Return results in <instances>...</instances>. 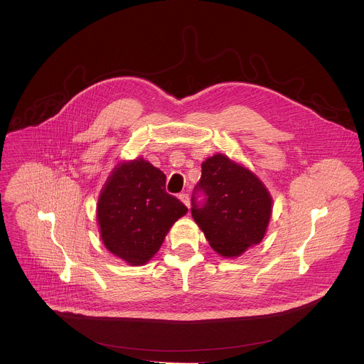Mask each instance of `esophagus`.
Returning a JSON list of instances; mask_svg holds the SVG:
<instances>
[{
    "label": "esophagus",
    "instance_id": "1",
    "mask_svg": "<svg viewBox=\"0 0 364 364\" xmlns=\"http://www.w3.org/2000/svg\"><path fill=\"white\" fill-rule=\"evenodd\" d=\"M179 199H181V202H182L186 208H191V198H189L188 193H181V195H179Z\"/></svg>",
    "mask_w": 364,
    "mask_h": 364
}]
</instances>
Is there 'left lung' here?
<instances>
[{
  "mask_svg": "<svg viewBox=\"0 0 364 364\" xmlns=\"http://www.w3.org/2000/svg\"><path fill=\"white\" fill-rule=\"evenodd\" d=\"M196 191L208 198L200 208L192 198V217L218 255L241 257L263 240L273 199L251 169L223 154L208 156Z\"/></svg>",
  "mask_w": 364,
  "mask_h": 364,
  "instance_id": "8db88e82",
  "label": "left lung"
}]
</instances>
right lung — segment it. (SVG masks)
Returning <instances> with one entry per match:
<instances>
[{
    "label": "right lung",
    "instance_id": "right-lung-1",
    "mask_svg": "<svg viewBox=\"0 0 364 364\" xmlns=\"http://www.w3.org/2000/svg\"><path fill=\"white\" fill-rule=\"evenodd\" d=\"M166 176L143 156L120 161L101 189L97 221L105 248L132 266L159 251L171 227L188 213L165 192Z\"/></svg>",
    "mask_w": 364,
    "mask_h": 364
}]
</instances>
